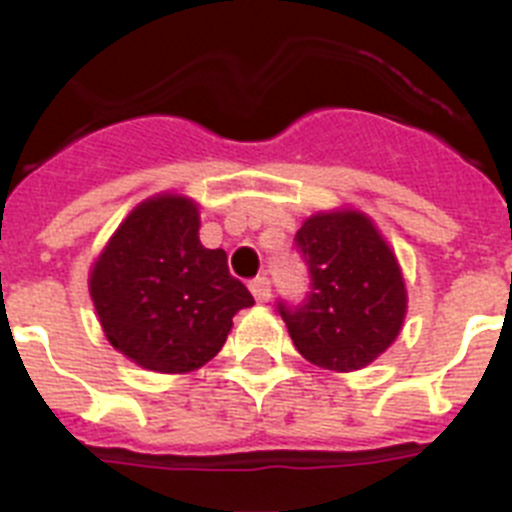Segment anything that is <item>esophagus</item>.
Segmentation results:
<instances>
[{"label": "esophagus", "instance_id": "34e87169", "mask_svg": "<svg viewBox=\"0 0 512 512\" xmlns=\"http://www.w3.org/2000/svg\"><path fill=\"white\" fill-rule=\"evenodd\" d=\"M248 287H251V295L256 297V302H261V305L271 300V282L266 277H256Z\"/></svg>", "mask_w": 512, "mask_h": 512}]
</instances>
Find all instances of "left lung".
<instances>
[{"label":"left lung","mask_w":512,"mask_h":512,"mask_svg":"<svg viewBox=\"0 0 512 512\" xmlns=\"http://www.w3.org/2000/svg\"><path fill=\"white\" fill-rule=\"evenodd\" d=\"M295 243L310 269L302 305L279 302L292 343L310 364L356 372L400 336L408 289L395 251L359 210L310 215Z\"/></svg>","instance_id":"left-lung-1"}]
</instances>
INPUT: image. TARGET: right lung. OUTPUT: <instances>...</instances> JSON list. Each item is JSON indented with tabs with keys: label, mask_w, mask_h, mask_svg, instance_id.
Segmentation results:
<instances>
[{
	"label": "right lung",
	"mask_w": 512,
	"mask_h": 512,
	"mask_svg": "<svg viewBox=\"0 0 512 512\" xmlns=\"http://www.w3.org/2000/svg\"><path fill=\"white\" fill-rule=\"evenodd\" d=\"M104 336L161 374H187L223 348L233 315L253 305L223 248L200 243V207L164 192L133 207L89 271Z\"/></svg>",
	"instance_id": "right-lung-1"
}]
</instances>
